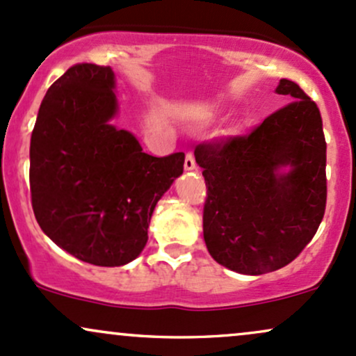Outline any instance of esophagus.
Masks as SVG:
<instances>
[{
	"mask_svg": "<svg viewBox=\"0 0 356 356\" xmlns=\"http://www.w3.org/2000/svg\"><path fill=\"white\" fill-rule=\"evenodd\" d=\"M185 170L186 171L197 170V163H195V156L191 153H186L185 156Z\"/></svg>",
	"mask_w": 356,
	"mask_h": 356,
	"instance_id": "obj_1",
	"label": "esophagus"
}]
</instances>
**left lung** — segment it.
I'll use <instances>...</instances> for the list:
<instances>
[{"mask_svg": "<svg viewBox=\"0 0 356 356\" xmlns=\"http://www.w3.org/2000/svg\"><path fill=\"white\" fill-rule=\"evenodd\" d=\"M291 99L250 133L195 147L207 185L203 238L218 264L259 275L293 262L326 209V141L316 102L282 79ZM293 170L279 175L281 165Z\"/></svg>", "mask_w": 356, "mask_h": 356, "instance_id": "obj_1", "label": "left lung"}]
</instances>
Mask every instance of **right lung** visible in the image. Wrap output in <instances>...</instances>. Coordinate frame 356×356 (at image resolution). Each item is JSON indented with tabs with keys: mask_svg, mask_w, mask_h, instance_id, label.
<instances>
[{
	"mask_svg": "<svg viewBox=\"0 0 356 356\" xmlns=\"http://www.w3.org/2000/svg\"><path fill=\"white\" fill-rule=\"evenodd\" d=\"M114 72L75 63L47 90L30 143L35 218L63 250L94 266H124L147 242L151 215L183 173L185 154L143 153L118 111Z\"/></svg>",
	"mask_w": 356,
	"mask_h": 356,
	"instance_id": "add662e5",
	"label": "right lung"
}]
</instances>
